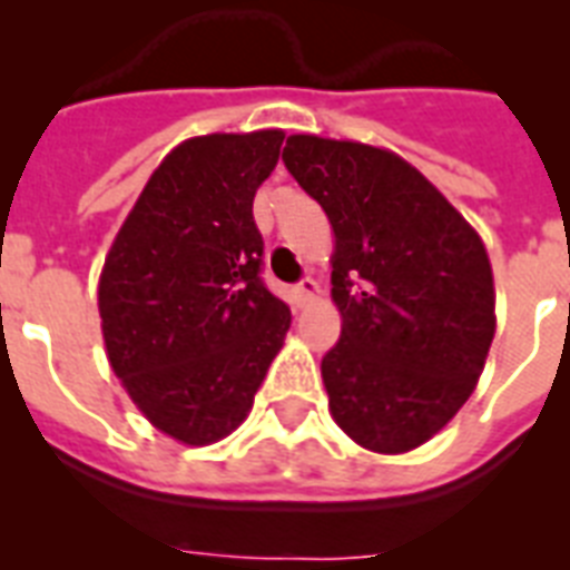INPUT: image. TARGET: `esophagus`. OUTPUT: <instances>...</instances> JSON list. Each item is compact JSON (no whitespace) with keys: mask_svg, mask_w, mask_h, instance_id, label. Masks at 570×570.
Segmentation results:
<instances>
[{"mask_svg":"<svg viewBox=\"0 0 570 570\" xmlns=\"http://www.w3.org/2000/svg\"><path fill=\"white\" fill-rule=\"evenodd\" d=\"M293 295H295V302H298V304H313L316 298H320V284H316L313 277H304L302 284L293 289Z\"/></svg>","mask_w":570,"mask_h":570,"instance_id":"esophagus-1","label":"esophagus"}]
</instances>
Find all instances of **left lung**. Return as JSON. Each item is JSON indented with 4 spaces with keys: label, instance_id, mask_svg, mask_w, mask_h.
<instances>
[{
    "label": "left lung",
    "instance_id": "8db88e82",
    "mask_svg": "<svg viewBox=\"0 0 570 570\" xmlns=\"http://www.w3.org/2000/svg\"><path fill=\"white\" fill-rule=\"evenodd\" d=\"M284 163L334 230L340 343L322 357L334 423L402 455L459 414L494 340V272L468 218L384 147L289 136Z\"/></svg>",
    "mask_w": 570,
    "mask_h": 570
}]
</instances>
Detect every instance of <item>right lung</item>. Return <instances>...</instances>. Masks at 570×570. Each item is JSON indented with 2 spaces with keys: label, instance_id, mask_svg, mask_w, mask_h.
Here are the masks:
<instances>
[{
  "label": "right lung",
  "instance_id": "obj_1",
  "mask_svg": "<svg viewBox=\"0 0 570 570\" xmlns=\"http://www.w3.org/2000/svg\"><path fill=\"white\" fill-rule=\"evenodd\" d=\"M284 129L186 138L120 224L100 272L106 355L154 429L209 446L236 432L284 348L289 307L259 281L254 195Z\"/></svg>",
  "mask_w": 570,
  "mask_h": 570
}]
</instances>
